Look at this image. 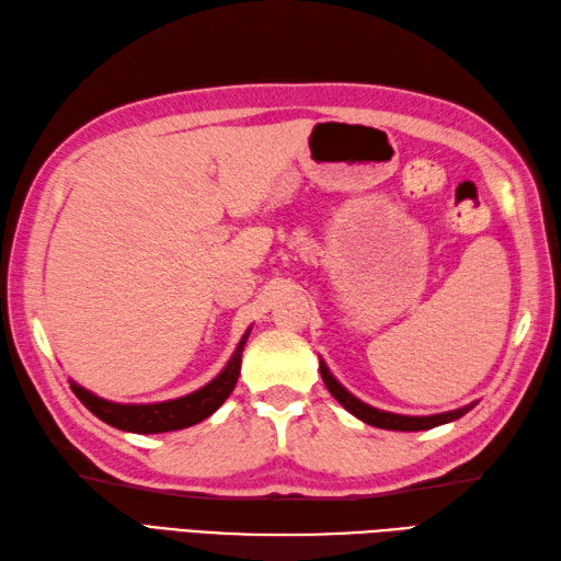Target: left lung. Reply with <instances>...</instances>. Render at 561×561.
Masks as SVG:
<instances>
[{
	"mask_svg": "<svg viewBox=\"0 0 561 561\" xmlns=\"http://www.w3.org/2000/svg\"><path fill=\"white\" fill-rule=\"evenodd\" d=\"M320 375H322V382L324 387L330 389V394L342 403V407L354 413L356 419H360L363 423L375 425V427H382V430H403V433H415V430H430V427H437V425H445L461 419L463 413L471 411L476 403H468L463 409L457 411H447V413H435V415H401V413H389V411H380L370 407V403L356 399L354 394L348 392L344 385H340L334 380V375L330 373V368L324 366V360H320Z\"/></svg>",
	"mask_w": 561,
	"mask_h": 561,
	"instance_id": "obj_1",
	"label": "left lung"
}]
</instances>
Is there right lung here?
<instances>
[{
    "mask_svg": "<svg viewBox=\"0 0 561 561\" xmlns=\"http://www.w3.org/2000/svg\"><path fill=\"white\" fill-rule=\"evenodd\" d=\"M249 334H251V328L241 336V342L237 351H233V356L229 358L225 370H221L215 380H210L201 389H195V392L186 397L158 401V403H116L88 392L85 387L76 382H71V389L73 394L83 401V407L90 413H95L100 421H104L112 427L126 430V433L154 435V433H172V430L191 427L195 423L205 421L207 415H213L233 392L241 373V354H243L245 342H249Z\"/></svg>",
    "mask_w": 561,
    "mask_h": 561,
    "instance_id": "1",
    "label": "right lung"
}]
</instances>
